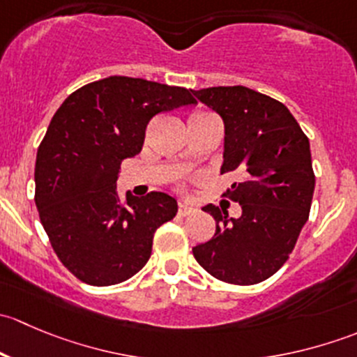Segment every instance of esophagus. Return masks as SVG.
Masks as SVG:
<instances>
[{
    "label": "esophagus",
    "instance_id": "esophagus-1",
    "mask_svg": "<svg viewBox=\"0 0 357 357\" xmlns=\"http://www.w3.org/2000/svg\"><path fill=\"white\" fill-rule=\"evenodd\" d=\"M178 214L181 215V218H186V215L195 214V208L190 207V205H186V204H179V207H178Z\"/></svg>",
    "mask_w": 357,
    "mask_h": 357
}]
</instances>
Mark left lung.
I'll list each match as a JSON object with an SVG mask.
<instances>
[{
  "instance_id": "8db88e82",
  "label": "left lung",
  "mask_w": 357,
  "mask_h": 357,
  "mask_svg": "<svg viewBox=\"0 0 357 357\" xmlns=\"http://www.w3.org/2000/svg\"><path fill=\"white\" fill-rule=\"evenodd\" d=\"M193 93L225 121L221 174H242L225 193L238 202L242 215L229 218L222 207L205 205L215 233L193 247V255L221 282L255 285L289 261L309 219L314 193L309 139L282 102L245 86Z\"/></svg>"
}]
</instances>
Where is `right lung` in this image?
<instances>
[{"mask_svg": "<svg viewBox=\"0 0 357 357\" xmlns=\"http://www.w3.org/2000/svg\"><path fill=\"white\" fill-rule=\"evenodd\" d=\"M197 105L190 89L110 75L67 96L38 149L36 207L56 257L81 282L109 287L135 276L152 255L153 233L178 204L162 192L122 200L124 158L142 152L153 115Z\"/></svg>", "mask_w": 357, "mask_h": 357, "instance_id": "add662e5", "label": "right lung"}]
</instances>
